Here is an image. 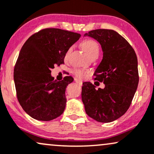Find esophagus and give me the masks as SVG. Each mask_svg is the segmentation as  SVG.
Masks as SVG:
<instances>
[{"mask_svg":"<svg viewBox=\"0 0 154 154\" xmlns=\"http://www.w3.org/2000/svg\"><path fill=\"white\" fill-rule=\"evenodd\" d=\"M75 82H76V83H77V85H82V81L79 80V79H75Z\"/></svg>","mask_w":154,"mask_h":154,"instance_id":"esophagus-1","label":"esophagus"}]
</instances>
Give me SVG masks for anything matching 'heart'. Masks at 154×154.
I'll return each mask as SVG.
<instances>
[{
	"instance_id": "b5f03b06",
	"label": "heart",
	"mask_w": 154,
	"mask_h": 154,
	"mask_svg": "<svg viewBox=\"0 0 154 154\" xmlns=\"http://www.w3.org/2000/svg\"><path fill=\"white\" fill-rule=\"evenodd\" d=\"M81 47H82V49L85 50V52H86L90 57L92 56H95L97 55L98 56L100 52V45L97 42L93 39H86L84 42H82L81 44ZM72 48L69 47L67 49V51H66L65 55H64V59H67L68 57L69 56V54L72 51ZM88 71H85V70L80 69H74L72 70V73L75 75L76 77H79V78H83L86 76L88 74Z\"/></svg>"
}]
</instances>
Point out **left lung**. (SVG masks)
<instances>
[{"mask_svg":"<svg viewBox=\"0 0 154 154\" xmlns=\"http://www.w3.org/2000/svg\"><path fill=\"white\" fill-rule=\"evenodd\" d=\"M85 36L100 44L103 57L94 73V79L105 88L96 90L83 82L82 100L88 116L100 123H110L128 110L138 88V59L134 49L121 35L110 29H96Z\"/></svg>","mask_w":154,"mask_h":154,"instance_id":"1","label":"left lung"}]
</instances>
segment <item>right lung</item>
Listing matches in <instances>:
<instances>
[{
    "label": "right lung",
    "mask_w": 154,
    "mask_h": 154,
    "mask_svg": "<svg viewBox=\"0 0 154 154\" xmlns=\"http://www.w3.org/2000/svg\"><path fill=\"white\" fill-rule=\"evenodd\" d=\"M81 35L54 28L40 30L29 37L20 51L14 70L18 101L31 118L49 121L63 113L66 88L73 81L66 76L54 80L51 69L64 64L67 49Z\"/></svg>",
    "instance_id": "obj_1"
}]
</instances>
